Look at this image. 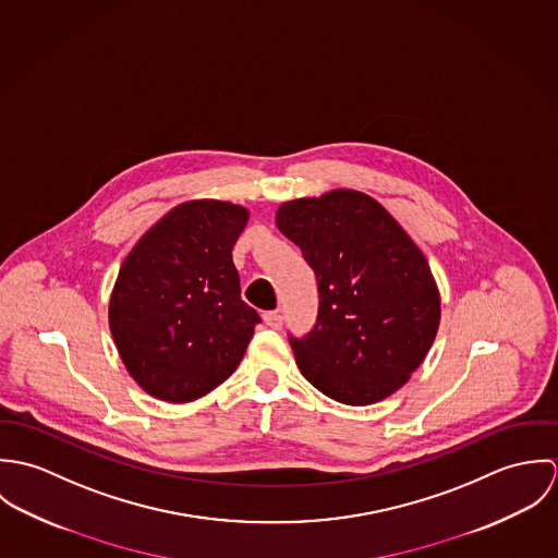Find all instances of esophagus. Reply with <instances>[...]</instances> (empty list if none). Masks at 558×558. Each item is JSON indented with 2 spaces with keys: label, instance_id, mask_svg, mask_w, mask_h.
Returning <instances> with one entry per match:
<instances>
[{
  "label": "esophagus",
  "instance_id": "34e87169",
  "mask_svg": "<svg viewBox=\"0 0 558 558\" xmlns=\"http://www.w3.org/2000/svg\"><path fill=\"white\" fill-rule=\"evenodd\" d=\"M264 322H266V326H270V328H281L283 316H281V312H266V314H264Z\"/></svg>",
  "mask_w": 558,
  "mask_h": 558
}]
</instances>
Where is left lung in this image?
I'll return each mask as SVG.
<instances>
[{
    "label": "left lung",
    "mask_w": 558,
    "mask_h": 558,
    "mask_svg": "<svg viewBox=\"0 0 558 558\" xmlns=\"http://www.w3.org/2000/svg\"><path fill=\"white\" fill-rule=\"evenodd\" d=\"M275 219L318 279V322L307 337L290 339L303 376L348 405L393 396L440 324V292L423 251L380 202L354 189L283 202Z\"/></svg>",
    "instance_id": "obj_1"
}]
</instances>
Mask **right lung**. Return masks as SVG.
<instances>
[{
  "label": "right lung",
  "mask_w": 558,
  "mask_h": 558,
  "mask_svg": "<svg viewBox=\"0 0 558 558\" xmlns=\"http://www.w3.org/2000/svg\"><path fill=\"white\" fill-rule=\"evenodd\" d=\"M248 210L178 204L135 242L109 299V330L131 378L153 398H204L239 367L259 322L232 259Z\"/></svg>",
  "instance_id": "right-lung-1"
}]
</instances>
